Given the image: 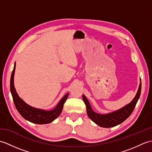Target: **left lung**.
Masks as SVG:
<instances>
[{
	"mask_svg": "<svg viewBox=\"0 0 152 152\" xmlns=\"http://www.w3.org/2000/svg\"><path fill=\"white\" fill-rule=\"evenodd\" d=\"M141 87L142 85L140 80V85L138 87L137 93L134 99L132 100V101L124 106V107L112 112L107 113V114H99V113L95 112L93 110L88 99L84 95H83V101L86 106L87 114H88L89 118L93 122H95L96 125L102 127H113L121 124L126 119L129 117V115L132 114L134 108H135V106H136L140 95Z\"/></svg>",
	"mask_w": 152,
	"mask_h": 152,
	"instance_id": "obj_1",
	"label": "left lung"
}]
</instances>
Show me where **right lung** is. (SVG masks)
<instances>
[{
    "label": "right lung",
    "mask_w": 152,
    "mask_h": 152,
    "mask_svg": "<svg viewBox=\"0 0 152 152\" xmlns=\"http://www.w3.org/2000/svg\"><path fill=\"white\" fill-rule=\"evenodd\" d=\"M15 70V63H14L10 78V91L16 109L19 114L26 120L36 124H47L54 121L59 116L63 110V105L69 96L68 93L60 100L57 106L52 110H44L34 108L27 104L23 100L19 97L14 87V74Z\"/></svg>",
    "instance_id": "obj_1"
}]
</instances>
